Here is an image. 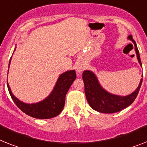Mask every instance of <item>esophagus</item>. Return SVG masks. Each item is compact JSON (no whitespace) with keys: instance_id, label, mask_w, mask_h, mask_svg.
<instances>
[{"instance_id":"esophagus-1","label":"esophagus","mask_w":147,"mask_h":147,"mask_svg":"<svg viewBox=\"0 0 147 147\" xmlns=\"http://www.w3.org/2000/svg\"><path fill=\"white\" fill-rule=\"evenodd\" d=\"M76 69L78 73H81V71L84 69V66L81 65V64H78L77 66H76Z\"/></svg>"}]
</instances>
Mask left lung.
<instances>
[{
    "mask_svg": "<svg viewBox=\"0 0 147 147\" xmlns=\"http://www.w3.org/2000/svg\"><path fill=\"white\" fill-rule=\"evenodd\" d=\"M129 38L134 42L137 57L140 66H142L140 54L136 43L132 39L131 36H129ZM82 77L84 82L85 95L89 105L92 109L104 113L119 112L124 108H127L131 104H132V102L135 100L138 94L143 81V78H141L138 87L131 94L126 96H119L111 94L105 90L98 83L95 74L92 73V71L86 70L83 72Z\"/></svg>",
    "mask_w": 147,
    "mask_h": 147,
    "instance_id": "8db88e82",
    "label": "left lung"
}]
</instances>
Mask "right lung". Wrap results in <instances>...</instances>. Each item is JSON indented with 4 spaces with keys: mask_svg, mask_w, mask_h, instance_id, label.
<instances>
[{
    "mask_svg": "<svg viewBox=\"0 0 147 147\" xmlns=\"http://www.w3.org/2000/svg\"><path fill=\"white\" fill-rule=\"evenodd\" d=\"M10 60L9 63V67L10 64ZM76 78V73L75 70L64 72L62 75H60L54 90L49 95V97H47L42 102L31 105L26 104L18 100L12 93L8 84L7 87L13 102L21 111L32 117L37 119H50L57 116L62 111L65 105L66 93Z\"/></svg>",
    "mask_w": 147,
    "mask_h": 147,
    "instance_id": "obj_1",
    "label": "right lung"
}]
</instances>
